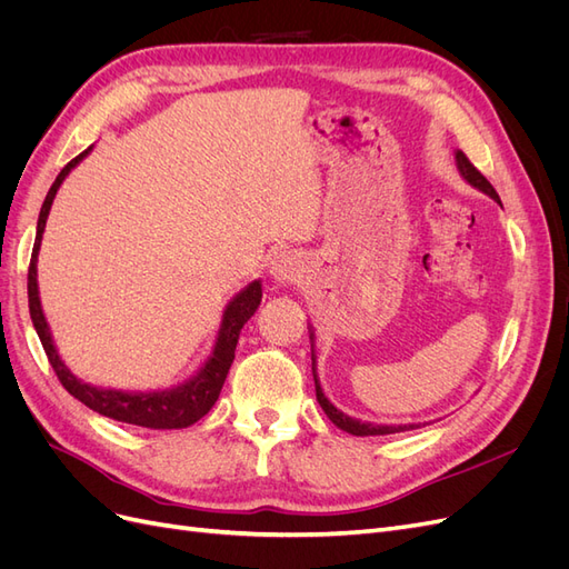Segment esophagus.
Instances as JSON below:
<instances>
[{"instance_id": "esophagus-1", "label": "esophagus", "mask_w": 569, "mask_h": 569, "mask_svg": "<svg viewBox=\"0 0 569 569\" xmlns=\"http://www.w3.org/2000/svg\"><path fill=\"white\" fill-rule=\"evenodd\" d=\"M270 278L278 284H291L303 278V258L297 251H278L270 261Z\"/></svg>"}]
</instances>
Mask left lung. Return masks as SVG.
Masks as SVG:
<instances>
[{
  "mask_svg": "<svg viewBox=\"0 0 569 569\" xmlns=\"http://www.w3.org/2000/svg\"><path fill=\"white\" fill-rule=\"evenodd\" d=\"M456 166H458V173L460 178L468 182L470 187L479 189V192H485L487 197H491L496 203H501V197L496 194V189L491 187V182L479 173V170L468 161V157L460 149H456ZM308 335H311V360H313V380H316V396H318V403L325 410V416L330 418L339 429L343 432H349L353 437H382V435H396V432H408V429H418L420 425H375V422H363V420H356L347 412H341L330 399H327L322 387H320V377H318V356H316V332L313 327L308 325Z\"/></svg>",
  "mask_w": 569,
  "mask_h": 569,
  "instance_id": "8db88e82",
  "label": "left lung"
}]
</instances>
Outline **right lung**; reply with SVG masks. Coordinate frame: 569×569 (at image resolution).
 <instances>
[{"label":"right lung","mask_w":569,"mask_h":569,"mask_svg":"<svg viewBox=\"0 0 569 569\" xmlns=\"http://www.w3.org/2000/svg\"><path fill=\"white\" fill-rule=\"evenodd\" d=\"M94 147L84 149L80 157H76L71 163H68L61 173L57 176L54 184L49 187V192L44 197V203L40 209L38 218V234H36V247H32V258H30V270H28V306H30V318L32 325H36V332L42 341L44 353L49 358L51 368H54L59 382L66 387L68 393H73L80 403L92 408L94 412L118 422H128L137 427H151V429H182L194 425L201 420L206 412L213 408L218 401L220 389L226 385V377L230 372V366L234 360V349L239 341V332H242L244 322L258 311L261 306V280L249 282L239 295L230 299V303L222 311V320L218 327V335L213 341L211 356L203 360L201 368L189 377V380L170 387V389H153V391H126V389H104V387H94L90 382H82L78 377L66 368L61 360L54 337H51L49 322L42 311V301H40V287H38V253L42 244V234L47 218L51 211V203H54V197L59 192L61 182L68 178V173L88 157Z\"/></svg>","instance_id":"obj_1"}]
</instances>
